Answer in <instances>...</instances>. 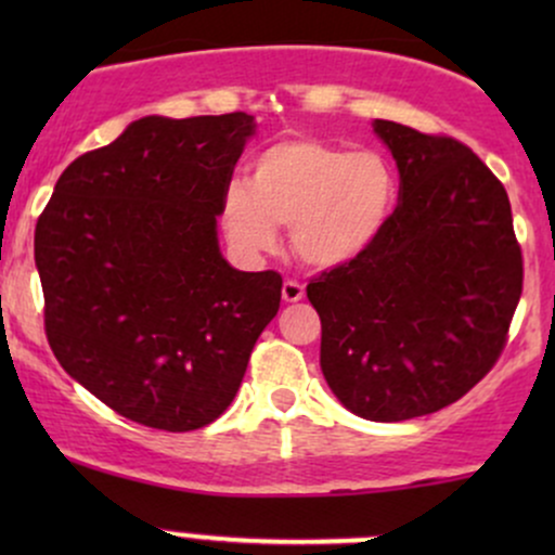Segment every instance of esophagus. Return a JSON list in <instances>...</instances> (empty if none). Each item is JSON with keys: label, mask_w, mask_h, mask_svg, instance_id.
<instances>
[{"label": "esophagus", "mask_w": 555, "mask_h": 555, "mask_svg": "<svg viewBox=\"0 0 555 555\" xmlns=\"http://www.w3.org/2000/svg\"><path fill=\"white\" fill-rule=\"evenodd\" d=\"M282 297L284 302H299L305 297V286L297 282V279H286L282 286Z\"/></svg>", "instance_id": "obj_1"}]
</instances>
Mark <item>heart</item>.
Instances as JSON below:
<instances>
[{"label": "heart", "mask_w": 555, "mask_h": 555, "mask_svg": "<svg viewBox=\"0 0 555 555\" xmlns=\"http://www.w3.org/2000/svg\"><path fill=\"white\" fill-rule=\"evenodd\" d=\"M399 180L378 151H349L318 138H286L253 158L247 182H229L221 224L240 253H269L279 227L315 269H334L371 250L391 224Z\"/></svg>", "instance_id": "1"}]
</instances>
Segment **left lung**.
Wrapping results in <instances>:
<instances>
[{"mask_svg":"<svg viewBox=\"0 0 555 555\" xmlns=\"http://www.w3.org/2000/svg\"><path fill=\"white\" fill-rule=\"evenodd\" d=\"M399 203L371 250L310 279L321 371L354 415L399 423L486 378L521 297V247L499 177L449 135L375 119Z\"/></svg>","mask_w":555,"mask_h":555,"instance_id":"8db88e82","label":"left lung"}]
</instances>
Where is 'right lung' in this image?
<instances>
[{
  "label": "right lung",
  "mask_w": 555,
  "mask_h": 555,
  "mask_svg": "<svg viewBox=\"0 0 555 555\" xmlns=\"http://www.w3.org/2000/svg\"><path fill=\"white\" fill-rule=\"evenodd\" d=\"M250 114L143 117L75 158L36 224L43 328L117 415L188 433L232 404L279 313L282 273L221 258L216 216Z\"/></svg>",
  "instance_id": "obj_1"
}]
</instances>
